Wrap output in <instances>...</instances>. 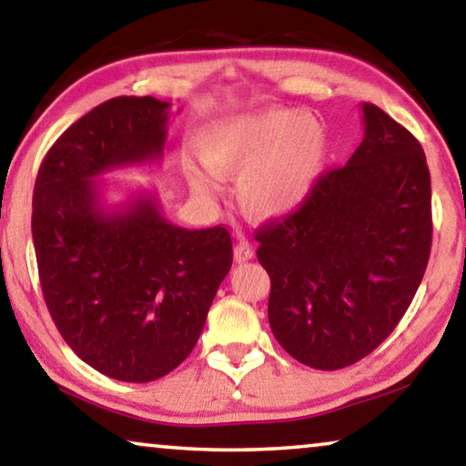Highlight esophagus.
I'll return each mask as SVG.
<instances>
[{"label":"esophagus","mask_w":466,"mask_h":466,"mask_svg":"<svg viewBox=\"0 0 466 466\" xmlns=\"http://www.w3.org/2000/svg\"><path fill=\"white\" fill-rule=\"evenodd\" d=\"M233 257H235V263H246V260H250L254 257V250L250 246V241L241 239L238 246H235L233 250Z\"/></svg>","instance_id":"34e87169"}]
</instances>
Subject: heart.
<instances>
[{
    "label": "heart",
    "instance_id": "heart-1",
    "mask_svg": "<svg viewBox=\"0 0 466 466\" xmlns=\"http://www.w3.org/2000/svg\"><path fill=\"white\" fill-rule=\"evenodd\" d=\"M195 148L214 176H239L238 197L246 214L271 220L303 206L322 174L329 142L311 114L260 107L203 127ZM188 176L195 188H212L201 171L190 169Z\"/></svg>",
    "mask_w": 466,
    "mask_h": 466
}]
</instances>
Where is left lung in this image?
Returning <instances> with one entry per match:
<instances>
[{
    "label": "left lung",
    "instance_id": "8db88e82",
    "mask_svg": "<svg viewBox=\"0 0 466 466\" xmlns=\"http://www.w3.org/2000/svg\"><path fill=\"white\" fill-rule=\"evenodd\" d=\"M362 125L350 161L324 171L297 212L257 231L273 337L322 371L354 365L392 333L431 257L422 146L373 104H362Z\"/></svg>",
    "mask_w": 466,
    "mask_h": 466
}]
</instances>
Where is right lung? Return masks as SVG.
Listing matches in <instances>:
<instances>
[{"instance_id": "right-lung-1", "label": "right lung", "mask_w": 466, "mask_h": 466, "mask_svg": "<svg viewBox=\"0 0 466 466\" xmlns=\"http://www.w3.org/2000/svg\"><path fill=\"white\" fill-rule=\"evenodd\" d=\"M167 101L114 97L69 127L35 177L34 233L44 301L69 348L107 378L144 384L193 352L233 263L225 227L171 225L150 193L107 208L106 171L163 157Z\"/></svg>"}]
</instances>
